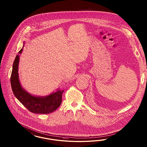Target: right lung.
I'll return each instance as SVG.
<instances>
[{
  "label": "right lung",
  "instance_id": "add662e5",
  "mask_svg": "<svg viewBox=\"0 0 147 147\" xmlns=\"http://www.w3.org/2000/svg\"><path fill=\"white\" fill-rule=\"evenodd\" d=\"M22 49L19 52H22ZM19 55H17L13 64L11 76V84L14 96L30 111L36 114H49L55 111L62 102L63 90H59L45 97H36L22 89L18 76Z\"/></svg>",
  "mask_w": 147,
  "mask_h": 147
}]
</instances>
